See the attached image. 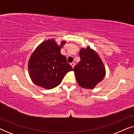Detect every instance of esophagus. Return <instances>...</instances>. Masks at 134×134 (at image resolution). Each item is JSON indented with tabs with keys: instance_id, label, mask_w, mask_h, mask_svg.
<instances>
[{
	"instance_id": "esophagus-1",
	"label": "esophagus",
	"mask_w": 134,
	"mask_h": 134,
	"mask_svg": "<svg viewBox=\"0 0 134 134\" xmlns=\"http://www.w3.org/2000/svg\"><path fill=\"white\" fill-rule=\"evenodd\" d=\"M71 66L72 67V68H74V66H75V63H74V62H72V63H71Z\"/></svg>"
}]
</instances>
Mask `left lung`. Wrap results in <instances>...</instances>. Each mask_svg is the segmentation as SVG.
<instances>
[{
  "instance_id": "obj_1",
  "label": "left lung",
  "mask_w": 134,
  "mask_h": 134,
  "mask_svg": "<svg viewBox=\"0 0 134 134\" xmlns=\"http://www.w3.org/2000/svg\"><path fill=\"white\" fill-rule=\"evenodd\" d=\"M80 61L74 68L79 85L85 88L93 89L104 79L105 69L98 55L88 46L80 51Z\"/></svg>"
}]
</instances>
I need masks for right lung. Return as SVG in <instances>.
<instances>
[{
  "mask_svg": "<svg viewBox=\"0 0 134 134\" xmlns=\"http://www.w3.org/2000/svg\"><path fill=\"white\" fill-rule=\"evenodd\" d=\"M65 43L63 41L59 46L54 40H49L41 43L31 55L29 73L36 85L52 89L61 83L65 74L72 70L66 57L60 53Z\"/></svg>",
  "mask_w": 134,
  "mask_h": 134,
  "instance_id": "right-lung-1",
  "label": "right lung"
}]
</instances>
